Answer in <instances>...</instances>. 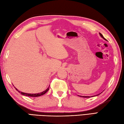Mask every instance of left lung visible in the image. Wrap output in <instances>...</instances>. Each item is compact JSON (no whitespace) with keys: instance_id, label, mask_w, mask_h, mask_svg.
Wrapping results in <instances>:
<instances>
[{"instance_id":"obj_1","label":"left lung","mask_w":124,"mask_h":124,"mask_svg":"<svg viewBox=\"0 0 124 124\" xmlns=\"http://www.w3.org/2000/svg\"><path fill=\"white\" fill-rule=\"evenodd\" d=\"M100 36H101V37H102V38H103V39H104V40H106V41H107V39H105V38L104 37H103V35H102V34H101L100 33ZM101 93H100V94H101ZM100 94H97V95H95V96H98V95H99ZM80 96V97H85V98H87V97H93V96Z\"/></svg>"}]
</instances>
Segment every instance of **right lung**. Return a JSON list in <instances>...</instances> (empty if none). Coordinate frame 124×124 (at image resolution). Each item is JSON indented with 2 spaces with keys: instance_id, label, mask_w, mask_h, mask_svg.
Segmentation results:
<instances>
[{
  "instance_id": "add662e5",
  "label": "right lung",
  "mask_w": 124,
  "mask_h": 124,
  "mask_svg": "<svg viewBox=\"0 0 124 124\" xmlns=\"http://www.w3.org/2000/svg\"><path fill=\"white\" fill-rule=\"evenodd\" d=\"M50 87V85H49ZM49 87H48L47 89L44 90V92H43L42 93H38V94H28V93H23V92H20V91H19V90H17L16 88V87H14L15 88H16V89L18 92L19 93H20V94H22V95H24V96H29V97H39V96H42L43 95L45 94V93H46L48 90H49Z\"/></svg>"
}]
</instances>
